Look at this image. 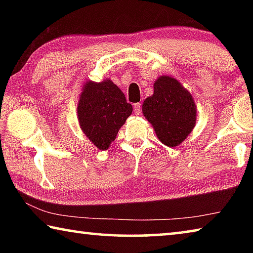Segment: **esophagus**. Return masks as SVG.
<instances>
[{"label":"esophagus","instance_id":"1","mask_svg":"<svg viewBox=\"0 0 253 253\" xmlns=\"http://www.w3.org/2000/svg\"><path fill=\"white\" fill-rule=\"evenodd\" d=\"M134 109H135V113L137 115H139L140 110H142V106H140V104H134Z\"/></svg>","mask_w":253,"mask_h":253}]
</instances>
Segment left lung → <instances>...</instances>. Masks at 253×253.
<instances>
[{
  "label": "left lung",
  "instance_id": "obj_1",
  "mask_svg": "<svg viewBox=\"0 0 253 253\" xmlns=\"http://www.w3.org/2000/svg\"><path fill=\"white\" fill-rule=\"evenodd\" d=\"M142 110L157 138L169 147L183 143L196 123L193 97L179 81L169 76H161L154 83L153 96L144 100Z\"/></svg>",
  "mask_w": 253,
  "mask_h": 253
}]
</instances>
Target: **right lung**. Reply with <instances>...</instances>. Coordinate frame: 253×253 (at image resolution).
Wrapping results in <instances>:
<instances>
[{
	"mask_svg": "<svg viewBox=\"0 0 253 253\" xmlns=\"http://www.w3.org/2000/svg\"><path fill=\"white\" fill-rule=\"evenodd\" d=\"M77 110L84 135L98 149L106 151L130 116L132 106L110 79L101 83L89 80L84 84Z\"/></svg>",
	"mask_w": 253,
	"mask_h": 253,
	"instance_id": "obj_1",
	"label": "right lung"
}]
</instances>
